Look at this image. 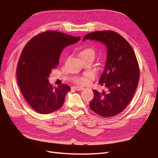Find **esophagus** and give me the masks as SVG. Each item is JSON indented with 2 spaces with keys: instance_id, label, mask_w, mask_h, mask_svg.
I'll return each mask as SVG.
<instances>
[{
  "instance_id": "1",
  "label": "esophagus",
  "mask_w": 158,
  "mask_h": 158,
  "mask_svg": "<svg viewBox=\"0 0 158 158\" xmlns=\"http://www.w3.org/2000/svg\"><path fill=\"white\" fill-rule=\"evenodd\" d=\"M73 88L75 90H77V91H81V90H83L84 89V87H79V86H75V87H73Z\"/></svg>"
}]
</instances>
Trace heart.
I'll return each instance as SVG.
<instances>
[{
    "instance_id": "heart-1",
    "label": "heart",
    "mask_w": 158,
    "mask_h": 158,
    "mask_svg": "<svg viewBox=\"0 0 158 158\" xmlns=\"http://www.w3.org/2000/svg\"><path fill=\"white\" fill-rule=\"evenodd\" d=\"M79 56L81 58H94L95 56V50L94 48L91 47H87L84 48L79 53ZM88 81V78L87 77H79L75 79V82L77 83L81 84V85H84V84L87 83Z\"/></svg>"
}]
</instances>
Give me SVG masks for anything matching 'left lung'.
I'll list each match as a JSON object with an SVG mask.
<instances>
[{"label": "left lung", "mask_w": 158, "mask_h": 158, "mask_svg": "<svg viewBox=\"0 0 158 158\" xmlns=\"http://www.w3.org/2000/svg\"><path fill=\"white\" fill-rule=\"evenodd\" d=\"M107 48L104 70L99 83L108 89H94L89 107L102 117H112L124 110L133 98L139 80V69L133 49L127 40L113 31H98L84 36Z\"/></svg>", "instance_id": "left-lung-1"}]
</instances>
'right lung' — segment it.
<instances>
[{"label":"right lung","instance_id":"add662e5","mask_svg":"<svg viewBox=\"0 0 158 158\" xmlns=\"http://www.w3.org/2000/svg\"><path fill=\"white\" fill-rule=\"evenodd\" d=\"M79 37L48 31L31 39L21 53L17 79L21 93L29 106L40 114H50L60 108L71 87L63 84L52 87L48 78L58 64L65 47L77 43Z\"/></svg>","mask_w":158,"mask_h":158}]
</instances>
